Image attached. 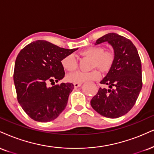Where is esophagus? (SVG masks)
I'll list each match as a JSON object with an SVG mask.
<instances>
[{"label": "esophagus", "instance_id": "34e87169", "mask_svg": "<svg viewBox=\"0 0 154 154\" xmlns=\"http://www.w3.org/2000/svg\"><path fill=\"white\" fill-rule=\"evenodd\" d=\"M81 85H82V82H75L74 83V86H75V88H79V87H80Z\"/></svg>", "mask_w": 154, "mask_h": 154}]
</instances>
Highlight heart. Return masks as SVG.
<instances>
[{
  "instance_id": "obj_1",
  "label": "heart",
  "mask_w": 154,
  "mask_h": 154,
  "mask_svg": "<svg viewBox=\"0 0 154 154\" xmlns=\"http://www.w3.org/2000/svg\"><path fill=\"white\" fill-rule=\"evenodd\" d=\"M84 56L93 59L92 68L98 67L103 72H107L112 67L114 63V54L111 51H104L102 47H90L81 52ZM62 65L66 71L72 72L77 68V60L75 55L70 54L65 56L61 61ZM101 77L100 72L94 69L91 72L77 71L67 76L68 80L72 82H82L85 81L96 80Z\"/></svg>"
}]
</instances>
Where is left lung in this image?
Segmentation results:
<instances>
[{"label": "left lung", "mask_w": 154, "mask_h": 154, "mask_svg": "<svg viewBox=\"0 0 154 154\" xmlns=\"http://www.w3.org/2000/svg\"><path fill=\"white\" fill-rule=\"evenodd\" d=\"M107 42L114 50L112 67L100 83L90 101L92 108L106 118H117L131 110L142 88L141 62L136 47L131 40L116 33H109L96 41L95 45Z\"/></svg>", "instance_id": "left-lung-1"}]
</instances>
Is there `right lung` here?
Returning a JSON list of instances; mask_svg holds the SVG:
<instances>
[{
	"mask_svg": "<svg viewBox=\"0 0 154 154\" xmlns=\"http://www.w3.org/2000/svg\"><path fill=\"white\" fill-rule=\"evenodd\" d=\"M78 49H64L37 40L21 50L15 62L14 81L17 99L26 113L38 122H49L65 109L74 89L72 83L52 87L48 83L64 78L61 61Z\"/></svg>",
	"mask_w": 154,
	"mask_h": 154,
	"instance_id": "add662e5",
	"label": "right lung"
}]
</instances>
